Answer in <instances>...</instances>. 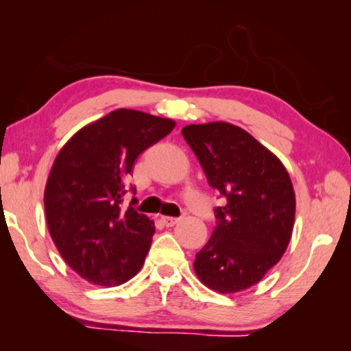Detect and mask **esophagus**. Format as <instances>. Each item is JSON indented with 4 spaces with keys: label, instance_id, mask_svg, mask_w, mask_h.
Here are the masks:
<instances>
[{
    "label": "esophagus",
    "instance_id": "esophagus-1",
    "mask_svg": "<svg viewBox=\"0 0 351 351\" xmlns=\"http://www.w3.org/2000/svg\"><path fill=\"white\" fill-rule=\"evenodd\" d=\"M178 221H180V219H178V217H169V215H164V217H162V223L166 226H173V225H176Z\"/></svg>",
    "mask_w": 351,
    "mask_h": 351
}]
</instances>
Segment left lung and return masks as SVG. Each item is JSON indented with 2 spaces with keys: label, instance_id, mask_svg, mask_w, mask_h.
<instances>
[{
  "label": "left lung",
  "instance_id": "1",
  "mask_svg": "<svg viewBox=\"0 0 351 351\" xmlns=\"http://www.w3.org/2000/svg\"><path fill=\"white\" fill-rule=\"evenodd\" d=\"M208 184L225 204L214 208L213 235L196 253L195 271L221 294L255 285L279 263L291 240L295 196L283 164L249 132L226 122L182 130Z\"/></svg>",
  "mask_w": 351,
  "mask_h": 351
}]
</instances>
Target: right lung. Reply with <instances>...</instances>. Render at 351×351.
Returning a JSON list of instances; mask_svg holds the SVG:
<instances>
[{
    "label": "right lung",
    "instance_id": "1",
    "mask_svg": "<svg viewBox=\"0 0 351 351\" xmlns=\"http://www.w3.org/2000/svg\"><path fill=\"white\" fill-rule=\"evenodd\" d=\"M175 128L170 119L119 108L84 126L58 152L45 189V214L56 247L81 278L117 287L134 278L155 226L123 197L141 152Z\"/></svg>",
    "mask_w": 351,
    "mask_h": 351
}]
</instances>
